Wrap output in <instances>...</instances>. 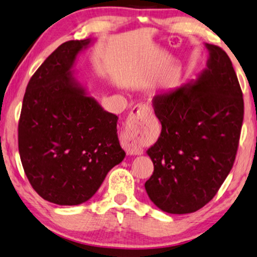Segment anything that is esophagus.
Returning <instances> with one entry per match:
<instances>
[{"label":"esophagus","instance_id":"esophagus-1","mask_svg":"<svg viewBox=\"0 0 257 257\" xmlns=\"http://www.w3.org/2000/svg\"><path fill=\"white\" fill-rule=\"evenodd\" d=\"M153 114V110L147 104H138L130 112L124 133L121 136V146L130 155H139L143 153L140 144V124L147 117Z\"/></svg>","mask_w":257,"mask_h":257}]
</instances>
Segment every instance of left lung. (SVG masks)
<instances>
[{
  "mask_svg": "<svg viewBox=\"0 0 257 257\" xmlns=\"http://www.w3.org/2000/svg\"><path fill=\"white\" fill-rule=\"evenodd\" d=\"M206 47L207 69L196 82L152 101L162 128L147 151L154 172L145 189L159 209L173 214L196 212L213 198L239 147L242 90L226 52Z\"/></svg>",
  "mask_w": 257,
  "mask_h": 257,
  "instance_id": "8db88e82",
  "label": "left lung"
}]
</instances>
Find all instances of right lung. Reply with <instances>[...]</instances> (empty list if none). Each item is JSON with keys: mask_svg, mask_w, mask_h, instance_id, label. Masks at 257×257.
<instances>
[{"mask_svg": "<svg viewBox=\"0 0 257 257\" xmlns=\"http://www.w3.org/2000/svg\"><path fill=\"white\" fill-rule=\"evenodd\" d=\"M89 39L61 44L30 79L18 121V151L30 184L58 205H79L122 161L117 116L77 88L70 67Z\"/></svg>", "mask_w": 257, "mask_h": 257, "instance_id": "right-lung-1", "label": "right lung"}]
</instances>
